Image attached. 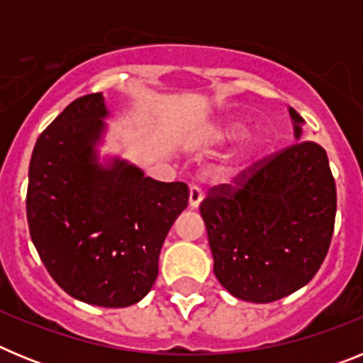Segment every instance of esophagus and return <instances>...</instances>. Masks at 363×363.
Segmentation results:
<instances>
[{
  "instance_id": "esophagus-1",
  "label": "esophagus",
  "mask_w": 363,
  "mask_h": 363,
  "mask_svg": "<svg viewBox=\"0 0 363 363\" xmlns=\"http://www.w3.org/2000/svg\"><path fill=\"white\" fill-rule=\"evenodd\" d=\"M201 201V191L196 187V185H191L189 189V205H191V209H196L198 205Z\"/></svg>"
}]
</instances>
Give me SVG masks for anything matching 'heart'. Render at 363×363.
Here are the masks:
<instances>
[{"mask_svg":"<svg viewBox=\"0 0 363 363\" xmlns=\"http://www.w3.org/2000/svg\"><path fill=\"white\" fill-rule=\"evenodd\" d=\"M245 133H247L245 123H242V121H229L223 129L218 130L216 140L218 142H233V140H238V138L245 136ZM255 152H256V143L252 142L251 145L247 147L245 152H243V158H249V156H252ZM236 171H238V165H223L218 169V176H220V178H225V176L234 174Z\"/></svg>","mask_w":363,"mask_h":363,"instance_id":"b5f03b06","label":"heart"}]
</instances>
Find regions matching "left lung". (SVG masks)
<instances>
[{
    "label": "left lung",
    "instance_id": "left-lung-1",
    "mask_svg": "<svg viewBox=\"0 0 363 363\" xmlns=\"http://www.w3.org/2000/svg\"><path fill=\"white\" fill-rule=\"evenodd\" d=\"M294 136L303 118L289 108ZM214 274L233 296L269 303L313 280L331 245L336 185L323 147L298 142L252 163L200 203Z\"/></svg>",
    "mask_w": 363,
    "mask_h": 363
}]
</instances>
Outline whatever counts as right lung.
<instances>
[{
	"mask_svg": "<svg viewBox=\"0 0 363 363\" xmlns=\"http://www.w3.org/2000/svg\"><path fill=\"white\" fill-rule=\"evenodd\" d=\"M104 96L86 94L40 134L28 167L27 220L41 262L76 300L129 307L158 277L165 236L189 187L156 182L121 160L98 163Z\"/></svg>",
	"mask_w": 363,
	"mask_h": 363,
	"instance_id": "right-lung-1",
	"label": "right lung"
}]
</instances>
